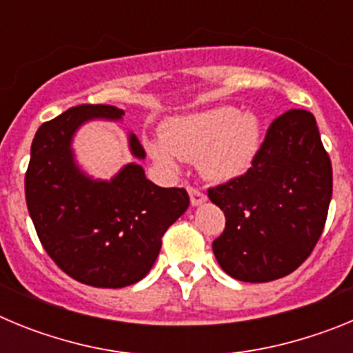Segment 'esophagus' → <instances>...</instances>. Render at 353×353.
Returning <instances> with one entry per match:
<instances>
[{"label":"esophagus","instance_id":"1","mask_svg":"<svg viewBox=\"0 0 353 353\" xmlns=\"http://www.w3.org/2000/svg\"><path fill=\"white\" fill-rule=\"evenodd\" d=\"M187 192H189V196H191V203L194 205V207H196V205H201L205 199H207V194H205L201 189H198V187L189 185V187H187Z\"/></svg>","mask_w":353,"mask_h":353}]
</instances>
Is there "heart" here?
Instances as JSON below:
<instances>
[{"mask_svg":"<svg viewBox=\"0 0 353 353\" xmlns=\"http://www.w3.org/2000/svg\"><path fill=\"white\" fill-rule=\"evenodd\" d=\"M260 123L236 108H215L174 118L164 127V143H150V154L170 170L177 155L198 162L201 173L215 182L242 176L256 159L261 143Z\"/></svg>","mask_w":353,"mask_h":353,"instance_id":"1","label":"heart"}]
</instances>
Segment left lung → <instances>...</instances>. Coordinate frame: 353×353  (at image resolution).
Returning <instances> with one entry per match:
<instances>
[{
	"mask_svg": "<svg viewBox=\"0 0 353 353\" xmlns=\"http://www.w3.org/2000/svg\"><path fill=\"white\" fill-rule=\"evenodd\" d=\"M226 226L214 254L228 276L267 283L299 269L316 245L332 198V164L305 109H288L267 129L252 166L208 189Z\"/></svg>",
	"mask_w": 353,
	"mask_h": 353,
	"instance_id": "left-lung-1",
	"label": "left lung"
}]
</instances>
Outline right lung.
Instances as JSON below:
<instances>
[{"label": "right lung", "instance_id": "right-lung-1", "mask_svg": "<svg viewBox=\"0 0 353 353\" xmlns=\"http://www.w3.org/2000/svg\"><path fill=\"white\" fill-rule=\"evenodd\" d=\"M123 111L81 104L39 127L24 176L28 212L40 244L65 274L95 288H123L146 276L162 236L189 207L183 187H159L139 164H129L111 182H97L74 164L70 139L92 118L118 120ZM130 150L145 148L130 134Z\"/></svg>", "mask_w": 353, "mask_h": 353}]
</instances>
